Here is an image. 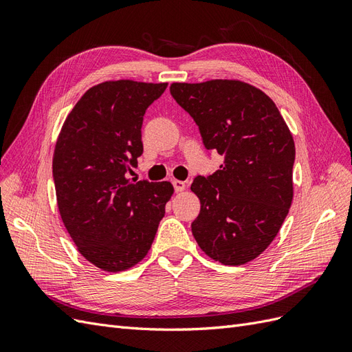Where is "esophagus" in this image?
<instances>
[{
	"mask_svg": "<svg viewBox=\"0 0 352 352\" xmlns=\"http://www.w3.org/2000/svg\"><path fill=\"white\" fill-rule=\"evenodd\" d=\"M173 186H175V190L176 192H182V190L186 189V184L182 182V180H173Z\"/></svg>",
	"mask_w": 352,
	"mask_h": 352,
	"instance_id": "34e87169",
	"label": "esophagus"
}]
</instances>
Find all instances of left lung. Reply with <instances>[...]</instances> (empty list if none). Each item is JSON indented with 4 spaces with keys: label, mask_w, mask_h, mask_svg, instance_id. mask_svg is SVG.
Here are the masks:
<instances>
[{
    "label": "left lung",
    "mask_w": 352,
    "mask_h": 352,
    "mask_svg": "<svg viewBox=\"0 0 352 352\" xmlns=\"http://www.w3.org/2000/svg\"><path fill=\"white\" fill-rule=\"evenodd\" d=\"M170 94L199 127L206 148L225 157L190 190L201 210L192 235L210 258L248 263L278 235L294 198L295 144L273 100L236 79L170 85Z\"/></svg>",
    "instance_id": "1"
}]
</instances>
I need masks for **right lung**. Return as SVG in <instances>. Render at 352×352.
I'll return each mask as SVG.
<instances>
[{
    "label": "right lung",
    "mask_w": 352,
    "mask_h": 352,
    "mask_svg": "<svg viewBox=\"0 0 352 352\" xmlns=\"http://www.w3.org/2000/svg\"><path fill=\"white\" fill-rule=\"evenodd\" d=\"M167 83L129 79L95 85L61 126L52 157L57 206L78 251L105 272L133 267L150 251L170 182L126 175L144 151L145 110Z\"/></svg>",
    "instance_id": "1"
}]
</instances>
